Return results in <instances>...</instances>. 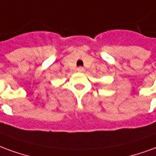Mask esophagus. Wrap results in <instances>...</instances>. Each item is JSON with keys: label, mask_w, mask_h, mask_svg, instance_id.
Instances as JSON below:
<instances>
[{"label": "esophagus", "mask_w": 156, "mask_h": 156, "mask_svg": "<svg viewBox=\"0 0 156 156\" xmlns=\"http://www.w3.org/2000/svg\"><path fill=\"white\" fill-rule=\"evenodd\" d=\"M77 70H78L79 72H83V71H85V69H84L83 67H78V68H77Z\"/></svg>", "instance_id": "obj_1"}]
</instances>
